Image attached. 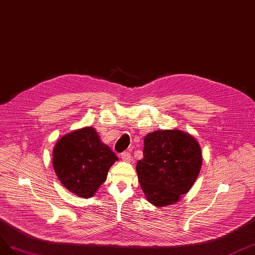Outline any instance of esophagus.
<instances>
[{"instance_id": "obj_1", "label": "esophagus", "mask_w": 255, "mask_h": 255, "mask_svg": "<svg viewBox=\"0 0 255 255\" xmlns=\"http://www.w3.org/2000/svg\"><path fill=\"white\" fill-rule=\"evenodd\" d=\"M121 156H122V159L124 160V161H126V162H130L132 160V157H131V155H130L129 151L122 152Z\"/></svg>"}]
</instances>
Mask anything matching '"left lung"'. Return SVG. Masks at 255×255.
I'll return each instance as SVG.
<instances>
[{"label":"left lung","mask_w":255,"mask_h":255,"mask_svg":"<svg viewBox=\"0 0 255 255\" xmlns=\"http://www.w3.org/2000/svg\"><path fill=\"white\" fill-rule=\"evenodd\" d=\"M201 165L202 151L195 137L178 129L157 130L144 137L136 173L146 200L163 207L190 190Z\"/></svg>","instance_id":"left-lung-1"}]
</instances>
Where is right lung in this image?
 I'll return each mask as SVG.
<instances>
[{
    "label": "right lung",
    "instance_id": "1",
    "mask_svg": "<svg viewBox=\"0 0 255 255\" xmlns=\"http://www.w3.org/2000/svg\"><path fill=\"white\" fill-rule=\"evenodd\" d=\"M118 157L93 127L65 134L53 148V169L62 185L79 198H92Z\"/></svg>",
    "mask_w": 255,
    "mask_h": 255
}]
</instances>
